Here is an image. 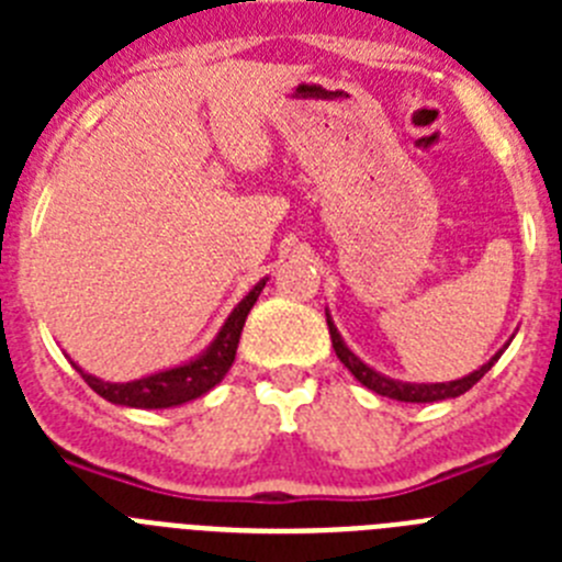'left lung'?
Returning <instances> with one entry per match:
<instances>
[{
    "instance_id": "1",
    "label": "left lung",
    "mask_w": 562,
    "mask_h": 562,
    "mask_svg": "<svg viewBox=\"0 0 562 562\" xmlns=\"http://www.w3.org/2000/svg\"><path fill=\"white\" fill-rule=\"evenodd\" d=\"M326 324H329V335H331V349H335V355L340 357V362L346 366V369L351 371V374L357 376V380L366 385V389H371L374 394L380 396H389V400H396V402H439V400H453V396H461L464 391H470L475 385V382L481 380V376L486 374V371L493 369L495 360H498L504 351H498V355L493 357L490 362H484L479 371H473V374L461 376V380H453V382H400V380H389V376L376 374L374 369H369L366 362L360 360L357 355H351L349 346L340 340V335H337L335 324L329 321V315H326Z\"/></svg>"
}]
</instances>
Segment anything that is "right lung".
Returning <instances> with one entry per match:
<instances>
[{
  "label": "right lung",
  "instance_id": "obj_1",
  "mask_svg": "<svg viewBox=\"0 0 562 562\" xmlns=\"http://www.w3.org/2000/svg\"><path fill=\"white\" fill-rule=\"evenodd\" d=\"M265 284L267 281H258L247 292L245 301L231 312L216 340L211 342V349L196 357V360L186 362V366H177V369L160 371V374L143 376V380L134 382H103L92 374H83L78 366L76 369L81 371L83 382L95 394L114 402V405H126V408H173V405L196 400V396L207 394L216 382H222V376L227 374V369L236 360L238 337H241V329H245L247 312L252 310Z\"/></svg>",
  "mask_w": 562,
  "mask_h": 562
}]
</instances>
